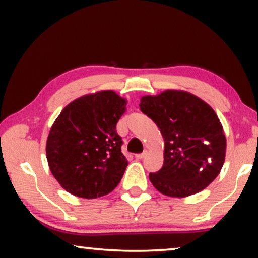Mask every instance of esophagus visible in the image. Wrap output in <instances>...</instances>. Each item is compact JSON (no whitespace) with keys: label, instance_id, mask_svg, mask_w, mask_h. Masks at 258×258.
<instances>
[{"label":"esophagus","instance_id":"34e87169","mask_svg":"<svg viewBox=\"0 0 258 258\" xmlns=\"http://www.w3.org/2000/svg\"><path fill=\"white\" fill-rule=\"evenodd\" d=\"M147 156V151H143L142 154H137V155H135V157H136V160H143L144 157Z\"/></svg>","mask_w":258,"mask_h":258}]
</instances>
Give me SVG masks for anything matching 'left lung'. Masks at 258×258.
Instances as JSON below:
<instances>
[{
	"label": "left lung",
	"instance_id": "obj_1",
	"mask_svg": "<svg viewBox=\"0 0 258 258\" xmlns=\"http://www.w3.org/2000/svg\"><path fill=\"white\" fill-rule=\"evenodd\" d=\"M140 108L156 123L164 140L163 167L149 174L155 188L170 197L206 189L220 174L227 150L214 109L188 91L170 89L143 96Z\"/></svg>",
	"mask_w": 258,
	"mask_h": 258
}]
</instances>
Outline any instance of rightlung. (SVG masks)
<instances>
[{"instance_id":"add662e5","label":"right lung","mask_w":258,"mask_h":258,"mask_svg":"<svg viewBox=\"0 0 258 258\" xmlns=\"http://www.w3.org/2000/svg\"><path fill=\"white\" fill-rule=\"evenodd\" d=\"M125 105V98L115 91L102 90L70 102L55 119L47 160L51 174L72 195L97 199L121 181L128 161L116 124Z\"/></svg>"}]
</instances>
